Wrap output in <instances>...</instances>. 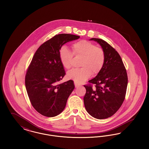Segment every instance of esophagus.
<instances>
[{
    "label": "esophagus",
    "instance_id": "1",
    "mask_svg": "<svg viewBox=\"0 0 149 149\" xmlns=\"http://www.w3.org/2000/svg\"><path fill=\"white\" fill-rule=\"evenodd\" d=\"M74 84H75V88H78L79 87H80V86H81V84H78V83H76V82H75V83H74Z\"/></svg>",
    "mask_w": 149,
    "mask_h": 149
}]
</instances>
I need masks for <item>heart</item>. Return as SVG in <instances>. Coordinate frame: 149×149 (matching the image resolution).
<instances>
[{"label": "heart", "mask_w": 149, "mask_h": 149, "mask_svg": "<svg viewBox=\"0 0 149 149\" xmlns=\"http://www.w3.org/2000/svg\"><path fill=\"white\" fill-rule=\"evenodd\" d=\"M72 52L67 47L63 46L59 50L60 62L66 69L72 66L73 56L81 57L80 66L82 68L74 69L69 71L67 76L80 84L90 77L91 74H97L102 69L105 60L103 50L94 44L86 41H80L72 46Z\"/></svg>", "instance_id": "1"}]
</instances>
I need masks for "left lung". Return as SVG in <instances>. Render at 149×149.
I'll return each mask as SVG.
<instances>
[{
  "mask_svg": "<svg viewBox=\"0 0 149 149\" xmlns=\"http://www.w3.org/2000/svg\"><path fill=\"white\" fill-rule=\"evenodd\" d=\"M100 45L104 53V65L97 75L84 85L86 93L84 103L88 113L102 120L111 117L122 106L127 86V74L120 55L105 41L91 38Z\"/></svg>",
  "mask_w": 149,
  "mask_h": 149,
  "instance_id": "8db88e82",
  "label": "left lung"
}]
</instances>
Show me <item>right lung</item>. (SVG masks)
<instances>
[{
	"label": "right lung",
	"mask_w": 149,
	"mask_h": 149,
	"mask_svg": "<svg viewBox=\"0 0 149 149\" xmlns=\"http://www.w3.org/2000/svg\"><path fill=\"white\" fill-rule=\"evenodd\" d=\"M80 36L59 34L41 45L32 58L25 77V85L33 108L44 116L61 113L75 86L71 80L60 84L65 74L59 50L66 43Z\"/></svg>",
	"instance_id": "obj_1"
}]
</instances>
